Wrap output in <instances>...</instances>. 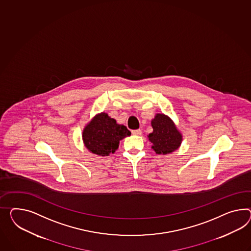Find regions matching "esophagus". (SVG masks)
<instances>
[{
	"mask_svg": "<svg viewBox=\"0 0 251 251\" xmlns=\"http://www.w3.org/2000/svg\"><path fill=\"white\" fill-rule=\"evenodd\" d=\"M132 134L135 135H140L142 134V131L140 129H135V130H132Z\"/></svg>",
	"mask_w": 251,
	"mask_h": 251,
	"instance_id": "34e87169",
	"label": "esophagus"
}]
</instances>
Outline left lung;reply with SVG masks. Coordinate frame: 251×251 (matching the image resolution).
I'll use <instances>...</instances> for the list:
<instances>
[{
  "label": "left lung",
  "mask_w": 251,
  "mask_h": 251,
  "mask_svg": "<svg viewBox=\"0 0 251 251\" xmlns=\"http://www.w3.org/2000/svg\"><path fill=\"white\" fill-rule=\"evenodd\" d=\"M152 127L153 132L148 138L156 154H169L179 148L182 135L169 117L157 114L152 120Z\"/></svg>",
  "instance_id": "8db88e82"
}]
</instances>
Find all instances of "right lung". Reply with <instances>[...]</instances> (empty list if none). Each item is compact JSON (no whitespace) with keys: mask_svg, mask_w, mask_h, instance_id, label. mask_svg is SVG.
Returning a JSON list of instances; mask_svg holds the SVG:
<instances>
[{"mask_svg":"<svg viewBox=\"0 0 251 251\" xmlns=\"http://www.w3.org/2000/svg\"><path fill=\"white\" fill-rule=\"evenodd\" d=\"M131 135L126 126L117 125L107 114L97 115L83 132L84 145L92 153L105 156L115 153L119 141Z\"/></svg>","mask_w":251,"mask_h":251,"instance_id":"right-lung-1","label":"right lung"}]
</instances>
